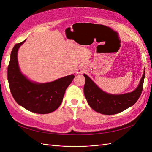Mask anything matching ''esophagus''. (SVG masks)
<instances>
[{
	"label": "esophagus",
	"mask_w": 152,
	"mask_h": 152,
	"mask_svg": "<svg viewBox=\"0 0 152 152\" xmlns=\"http://www.w3.org/2000/svg\"><path fill=\"white\" fill-rule=\"evenodd\" d=\"M85 68H84V67H80V68H79V69H78V70H77V72H78V73H83L84 72H85Z\"/></svg>",
	"instance_id": "34e87169"
}]
</instances>
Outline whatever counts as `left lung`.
<instances>
[{
  "label": "left lung",
  "mask_w": 152,
  "mask_h": 152,
  "mask_svg": "<svg viewBox=\"0 0 152 152\" xmlns=\"http://www.w3.org/2000/svg\"><path fill=\"white\" fill-rule=\"evenodd\" d=\"M84 76L86 79L84 93L90 107L102 114L114 115L132 107L139 99L142 90L145 68L136 88L131 93L121 94L106 93L101 89L88 75L84 74Z\"/></svg>",
  "instance_id": "1"
}]
</instances>
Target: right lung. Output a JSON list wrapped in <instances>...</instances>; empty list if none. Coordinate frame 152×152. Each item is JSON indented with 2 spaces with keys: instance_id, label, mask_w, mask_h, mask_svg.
Returning <instances> with one entry per match:
<instances>
[{
  "instance_id": "add662e5",
  "label": "right lung",
  "mask_w": 152,
  "mask_h": 152,
  "mask_svg": "<svg viewBox=\"0 0 152 152\" xmlns=\"http://www.w3.org/2000/svg\"><path fill=\"white\" fill-rule=\"evenodd\" d=\"M25 41L16 44L11 53L7 68L11 93L16 103L25 109L36 113H49L60 106L65 91L75 76L69 75L46 83L28 79L21 73L18 61V49Z\"/></svg>"
}]
</instances>
